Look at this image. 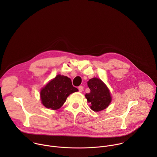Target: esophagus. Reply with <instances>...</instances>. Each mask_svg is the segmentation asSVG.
<instances>
[{
    "mask_svg": "<svg viewBox=\"0 0 157 157\" xmlns=\"http://www.w3.org/2000/svg\"><path fill=\"white\" fill-rule=\"evenodd\" d=\"M83 89H84V87L82 86H80L78 87V89H79V92H82L83 91Z\"/></svg>",
    "mask_w": 157,
    "mask_h": 157,
    "instance_id": "34e87169",
    "label": "esophagus"
}]
</instances>
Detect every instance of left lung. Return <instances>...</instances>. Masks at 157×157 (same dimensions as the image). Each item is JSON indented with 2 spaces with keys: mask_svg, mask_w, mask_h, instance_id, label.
Segmentation results:
<instances>
[{
  "mask_svg": "<svg viewBox=\"0 0 157 157\" xmlns=\"http://www.w3.org/2000/svg\"><path fill=\"white\" fill-rule=\"evenodd\" d=\"M87 85L91 91L86 93L85 96L90 103L91 109L99 112L107 107L110 103L111 96L105 84L100 79L94 78L89 80Z\"/></svg>",
  "mask_w": 157,
  "mask_h": 157,
  "instance_id": "left-lung-1",
  "label": "left lung"
}]
</instances>
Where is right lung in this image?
Returning a JSON list of instances; mask_svg holds the SVG:
<instances>
[{"label": "right lung", "instance_id": "add662e5", "mask_svg": "<svg viewBox=\"0 0 157 157\" xmlns=\"http://www.w3.org/2000/svg\"><path fill=\"white\" fill-rule=\"evenodd\" d=\"M77 91L69 78L58 75L41 89L40 98L44 106L56 110L63 105L70 94Z\"/></svg>", "mask_w": 157, "mask_h": 157}]
</instances>
